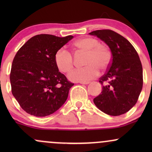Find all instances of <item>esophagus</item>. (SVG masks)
I'll return each instance as SVG.
<instances>
[{
  "label": "esophagus",
  "mask_w": 152,
  "mask_h": 152,
  "mask_svg": "<svg viewBox=\"0 0 152 152\" xmlns=\"http://www.w3.org/2000/svg\"><path fill=\"white\" fill-rule=\"evenodd\" d=\"M79 83H81V84H88L90 82L89 81H81V82H79Z\"/></svg>",
  "instance_id": "obj_1"
}]
</instances>
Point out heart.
<instances>
[{
	"instance_id": "heart-1",
	"label": "heart",
	"mask_w": 152,
	"mask_h": 152,
	"mask_svg": "<svg viewBox=\"0 0 152 152\" xmlns=\"http://www.w3.org/2000/svg\"><path fill=\"white\" fill-rule=\"evenodd\" d=\"M78 51L86 53L82 69L73 71L69 74L73 81H88L99 75V70L105 71L111 65L112 53L107 45L100 43L97 38L86 37L74 43ZM54 63L61 72L69 73L74 66V58L68 50L60 48L54 55Z\"/></svg>"
}]
</instances>
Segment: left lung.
<instances>
[{
    "label": "left lung",
    "instance_id": "left-lung-1",
    "mask_svg": "<svg viewBox=\"0 0 152 152\" xmlns=\"http://www.w3.org/2000/svg\"><path fill=\"white\" fill-rule=\"evenodd\" d=\"M104 41L112 53L111 65L99 78L102 91L94 99L101 111L120 116L135 105L143 86V70L137 50L126 38L109 29L89 33Z\"/></svg>",
    "mask_w": 152,
    "mask_h": 152
}]
</instances>
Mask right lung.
<instances>
[{"mask_svg":"<svg viewBox=\"0 0 152 152\" xmlns=\"http://www.w3.org/2000/svg\"><path fill=\"white\" fill-rule=\"evenodd\" d=\"M73 38L36 35L15 54L10 74L11 91L28 114L43 117L65 103L74 83L57 69L54 55Z\"/></svg>","mask_w":152,"mask_h":152,"instance_id":"obj_1","label":"right lung"}]
</instances>
